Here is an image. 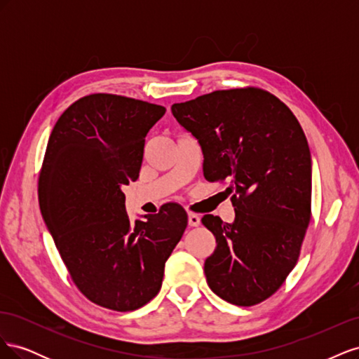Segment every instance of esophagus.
Masks as SVG:
<instances>
[{"instance_id":"1","label":"esophagus","mask_w":359,"mask_h":359,"mask_svg":"<svg viewBox=\"0 0 359 359\" xmlns=\"http://www.w3.org/2000/svg\"><path fill=\"white\" fill-rule=\"evenodd\" d=\"M201 224V217L194 212L189 214V226L194 227V226H199Z\"/></svg>"}]
</instances>
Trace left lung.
I'll return each mask as SVG.
<instances>
[{
    "instance_id": "left-lung-1",
    "label": "left lung",
    "mask_w": 359,
    "mask_h": 359,
    "mask_svg": "<svg viewBox=\"0 0 359 359\" xmlns=\"http://www.w3.org/2000/svg\"><path fill=\"white\" fill-rule=\"evenodd\" d=\"M199 140L203 177L226 184L235 222L203 215L217 247L205 260L211 290L235 306L269 298L297 265L311 219V157L289 107L271 93L212 91L172 104Z\"/></svg>"
}]
</instances>
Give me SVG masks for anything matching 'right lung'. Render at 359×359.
Returning a JSON list of instances; mask_svg holds the SVG:
<instances>
[{
  "mask_svg": "<svg viewBox=\"0 0 359 359\" xmlns=\"http://www.w3.org/2000/svg\"><path fill=\"white\" fill-rule=\"evenodd\" d=\"M166 109L97 93L76 100L53 127L39 177V203L64 265L97 306L132 311L153 299L187 227L181 205L132 223L128 186L139 177L145 136Z\"/></svg>",
  "mask_w": 359,
  "mask_h": 359,
  "instance_id": "right-lung-1",
  "label": "right lung"
}]
</instances>
